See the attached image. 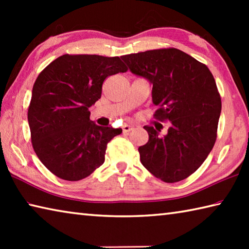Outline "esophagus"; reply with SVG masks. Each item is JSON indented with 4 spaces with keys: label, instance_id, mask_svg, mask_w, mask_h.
I'll return each instance as SVG.
<instances>
[{
    "label": "esophagus",
    "instance_id": "1",
    "mask_svg": "<svg viewBox=\"0 0 249 249\" xmlns=\"http://www.w3.org/2000/svg\"><path fill=\"white\" fill-rule=\"evenodd\" d=\"M133 129H134V126H132V125L126 124V125L123 126V133L124 134H127V133L130 132V130H133Z\"/></svg>",
    "mask_w": 249,
    "mask_h": 249
}]
</instances>
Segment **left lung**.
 <instances>
[{
	"label": "left lung",
	"instance_id": "obj_1",
	"mask_svg": "<svg viewBox=\"0 0 249 249\" xmlns=\"http://www.w3.org/2000/svg\"><path fill=\"white\" fill-rule=\"evenodd\" d=\"M130 72L148 80L155 117L169 120L168 133L145 126L149 140L138 148L141 161L168 183L188 178L199 168L216 141L222 102L208 67L176 48L147 50L121 57Z\"/></svg>",
	"mask_w": 249,
	"mask_h": 249
}]
</instances>
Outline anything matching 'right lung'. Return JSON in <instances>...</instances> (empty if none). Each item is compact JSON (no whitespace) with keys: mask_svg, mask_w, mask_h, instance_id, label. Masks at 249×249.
Wrapping results in <instances>:
<instances>
[{"mask_svg":"<svg viewBox=\"0 0 249 249\" xmlns=\"http://www.w3.org/2000/svg\"><path fill=\"white\" fill-rule=\"evenodd\" d=\"M126 70L120 57L64 54L37 77L27 114L32 144L54 176L78 181L104 162L107 142L122 129L96 125L89 107L101 98L104 80Z\"/></svg>","mask_w":249,"mask_h":249,"instance_id":"right-lung-1","label":"right lung"}]
</instances>
